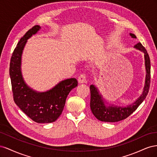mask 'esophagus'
I'll list each match as a JSON object with an SVG mask.
<instances>
[{
  "instance_id": "esophagus-1",
  "label": "esophagus",
  "mask_w": 157,
  "mask_h": 157,
  "mask_svg": "<svg viewBox=\"0 0 157 157\" xmlns=\"http://www.w3.org/2000/svg\"><path fill=\"white\" fill-rule=\"evenodd\" d=\"M78 82L79 84L86 83L87 82L86 76H85L84 75H80L78 78Z\"/></svg>"
}]
</instances>
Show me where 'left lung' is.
<instances>
[{"instance_id": "left-lung-1", "label": "left lung", "mask_w": 157, "mask_h": 157, "mask_svg": "<svg viewBox=\"0 0 157 157\" xmlns=\"http://www.w3.org/2000/svg\"><path fill=\"white\" fill-rule=\"evenodd\" d=\"M130 35L133 39L136 38V36L132 33H130ZM134 48L143 52L144 55L146 75L143 92L138 98L136 99V101L128 104L126 107L118 106L109 103L103 98L98 88L94 84L90 85V108L93 115L99 121L115 122L125 119L136 110L140 104L144 101L149 92L151 78V61L149 54L140 42L135 45Z\"/></svg>"}]
</instances>
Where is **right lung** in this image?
Here are the masks:
<instances>
[{
	"mask_svg": "<svg viewBox=\"0 0 157 157\" xmlns=\"http://www.w3.org/2000/svg\"><path fill=\"white\" fill-rule=\"evenodd\" d=\"M40 29V25L34 26L19 41L11 58L10 77L16 105L33 121L50 123L61 115L66 98L72 89L77 86L78 82L75 78L65 79L46 92L36 91L26 84L21 73L23 51L27 40Z\"/></svg>",
	"mask_w": 157,
	"mask_h": 157,
	"instance_id": "obj_1",
	"label": "right lung"
}]
</instances>
